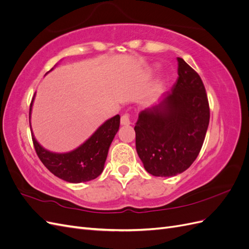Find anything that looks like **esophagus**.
Wrapping results in <instances>:
<instances>
[{
  "label": "esophagus",
  "mask_w": 249,
  "mask_h": 249,
  "mask_svg": "<svg viewBox=\"0 0 249 249\" xmlns=\"http://www.w3.org/2000/svg\"><path fill=\"white\" fill-rule=\"evenodd\" d=\"M120 124L123 125H129L131 124V117L129 113H124V114H123L122 118H120Z\"/></svg>",
  "instance_id": "obj_1"
}]
</instances>
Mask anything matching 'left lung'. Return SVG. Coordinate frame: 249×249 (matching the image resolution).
Masks as SVG:
<instances>
[{
    "instance_id": "left-lung-1",
    "label": "left lung",
    "mask_w": 249,
    "mask_h": 249,
    "mask_svg": "<svg viewBox=\"0 0 249 249\" xmlns=\"http://www.w3.org/2000/svg\"><path fill=\"white\" fill-rule=\"evenodd\" d=\"M178 80L163 100L140 112L134 130L136 149L145 170L173 177L196 159L210 122L205 85L190 65L178 58Z\"/></svg>"
}]
</instances>
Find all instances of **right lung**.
<instances>
[{"instance_id":"add662e5","label":"right lung","mask_w":249,"mask_h":249,"mask_svg":"<svg viewBox=\"0 0 249 249\" xmlns=\"http://www.w3.org/2000/svg\"><path fill=\"white\" fill-rule=\"evenodd\" d=\"M33 100L34 97L30 104L29 120ZM119 115L108 119L82 145L65 154L49 152L36 141L32 134L35 152L44 166L59 178L74 184L88 182L102 173L110 144L119 129Z\"/></svg>"}]
</instances>
